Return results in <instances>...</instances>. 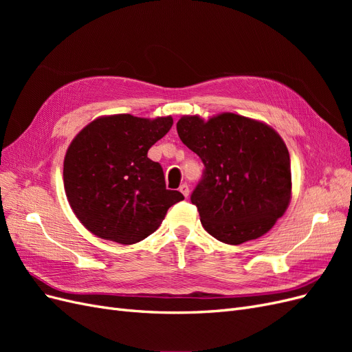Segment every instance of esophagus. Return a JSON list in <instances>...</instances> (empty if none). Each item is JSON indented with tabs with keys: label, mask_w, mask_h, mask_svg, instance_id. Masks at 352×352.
<instances>
[{
	"label": "esophagus",
	"mask_w": 352,
	"mask_h": 352,
	"mask_svg": "<svg viewBox=\"0 0 352 352\" xmlns=\"http://www.w3.org/2000/svg\"><path fill=\"white\" fill-rule=\"evenodd\" d=\"M179 190H180V192H182V195H184L185 198H188V197H189V186H188L186 184H182V185H180Z\"/></svg>",
	"instance_id": "34e87169"
}]
</instances>
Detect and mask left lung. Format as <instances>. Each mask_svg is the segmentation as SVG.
Returning <instances> with one entry per match:
<instances>
[{
  "mask_svg": "<svg viewBox=\"0 0 352 352\" xmlns=\"http://www.w3.org/2000/svg\"><path fill=\"white\" fill-rule=\"evenodd\" d=\"M176 127L204 164L190 194L204 229L230 245L267 233L291 199V160L282 138L270 126L233 113L208 122L185 116Z\"/></svg>",
  "mask_w": 352,
  "mask_h": 352,
  "instance_id": "obj_1",
  "label": "left lung"
}]
</instances>
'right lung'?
<instances>
[{
    "label": "right lung",
    "mask_w": 352,
    "mask_h": 352,
    "mask_svg": "<svg viewBox=\"0 0 352 352\" xmlns=\"http://www.w3.org/2000/svg\"><path fill=\"white\" fill-rule=\"evenodd\" d=\"M172 117H100L79 132L65 158L69 204L94 235L131 245L158 229L167 210L182 201L166 188L163 167L148 150L172 129Z\"/></svg>",
    "instance_id": "right-lung-1"
}]
</instances>
